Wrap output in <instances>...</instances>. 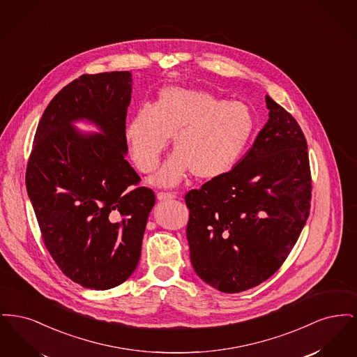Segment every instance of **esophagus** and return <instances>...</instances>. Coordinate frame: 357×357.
I'll return each instance as SVG.
<instances>
[{
    "label": "esophagus",
    "instance_id": "34e87169",
    "mask_svg": "<svg viewBox=\"0 0 357 357\" xmlns=\"http://www.w3.org/2000/svg\"><path fill=\"white\" fill-rule=\"evenodd\" d=\"M156 198L159 201H169V199H174L175 198V194H172V192H158Z\"/></svg>",
    "mask_w": 357,
    "mask_h": 357
}]
</instances>
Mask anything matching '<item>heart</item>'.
<instances>
[{"label":"heart","mask_w":357,"mask_h":357,"mask_svg":"<svg viewBox=\"0 0 357 357\" xmlns=\"http://www.w3.org/2000/svg\"><path fill=\"white\" fill-rule=\"evenodd\" d=\"M252 109L207 91L166 86L153 107L142 105L126 127L136 167L155 170L172 137L175 153L153 176L156 186L179 185L191 171L198 179H214L233 170L255 135Z\"/></svg>","instance_id":"obj_1"}]
</instances>
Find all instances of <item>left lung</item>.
Here are the masks:
<instances>
[{"mask_svg":"<svg viewBox=\"0 0 357 357\" xmlns=\"http://www.w3.org/2000/svg\"><path fill=\"white\" fill-rule=\"evenodd\" d=\"M269 120L227 174L185 197L195 273L225 293L255 288L280 269L305 226L312 178L298 123L266 96Z\"/></svg>","mask_w":357,"mask_h":357,"instance_id":"left-lung-1","label":"left lung"}]
</instances>
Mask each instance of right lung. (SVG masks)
<instances>
[{"label": "right lung", "instance_id": "1", "mask_svg": "<svg viewBox=\"0 0 357 357\" xmlns=\"http://www.w3.org/2000/svg\"><path fill=\"white\" fill-rule=\"evenodd\" d=\"M128 70L83 75L38 121L25 183L44 243L68 278L107 290L136 269L155 194L126 160ZM86 119L101 131L83 135Z\"/></svg>", "mask_w": 357, "mask_h": 357}]
</instances>
